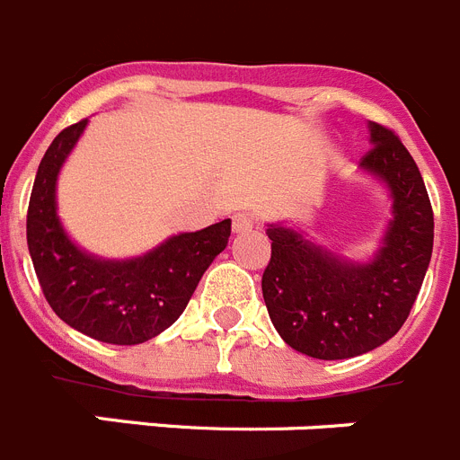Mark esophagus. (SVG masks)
Here are the masks:
<instances>
[{"mask_svg":"<svg viewBox=\"0 0 460 460\" xmlns=\"http://www.w3.org/2000/svg\"><path fill=\"white\" fill-rule=\"evenodd\" d=\"M252 215L247 213H235L234 217H231V229H234V234H247V231L252 229Z\"/></svg>","mask_w":460,"mask_h":460,"instance_id":"1","label":"esophagus"}]
</instances>
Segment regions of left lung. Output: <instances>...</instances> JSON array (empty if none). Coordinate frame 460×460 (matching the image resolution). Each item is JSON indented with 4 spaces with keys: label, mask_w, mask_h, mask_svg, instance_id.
Returning a JSON list of instances; mask_svg holds the SVG:
<instances>
[{
    "label": "left lung",
    "mask_w": 460,
    "mask_h": 460,
    "mask_svg": "<svg viewBox=\"0 0 460 460\" xmlns=\"http://www.w3.org/2000/svg\"><path fill=\"white\" fill-rule=\"evenodd\" d=\"M359 172L390 194L387 222L369 259L316 245L307 231L268 225L272 256L261 288L279 337L297 353L346 359L390 341L411 314L433 252V210L415 160L394 132L369 123Z\"/></svg>",
    "instance_id": "8db88e82"
}]
</instances>
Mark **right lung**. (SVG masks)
<instances>
[{
    "label": "right lung",
    "mask_w": 460,
    "mask_h": 460,
    "mask_svg": "<svg viewBox=\"0 0 460 460\" xmlns=\"http://www.w3.org/2000/svg\"><path fill=\"white\" fill-rule=\"evenodd\" d=\"M84 121L66 128L45 151L27 210V245L45 300L77 332L117 346L158 337L188 307L213 259L229 243L231 220L169 235L132 259L82 250L57 213V181Z\"/></svg>",
    "instance_id": "1"
}]
</instances>
